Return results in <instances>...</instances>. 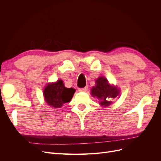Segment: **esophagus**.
<instances>
[{"label": "esophagus", "mask_w": 161, "mask_h": 161, "mask_svg": "<svg viewBox=\"0 0 161 161\" xmlns=\"http://www.w3.org/2000/svg\"><path fill=\"white\" fill-rule=\"evenodd\" d=\"M87 90H88V86H86L85 87H84V88H81L79 89V91H82V92H86Z\"/></svg>", "instance_id": "esophagus-1"}]
</instances>
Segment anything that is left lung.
<instances>
[{"mask_svg": "<svg viewBox=\"0 0 161 161\" xmlns=\"http://www.w3.org/2000/svg\"><path fill=\"white\" fill-rule=\"evenodd\" d=\"M96 85L91 89V95L100 101V105L103 107L110 105L112 102L109 99H115L119 93V89L117 86L109 83L108 79L100 76L95 80Z\"/></svg>", "mask_w": 161, "mask_h": 161, "instance_id": "1", "label": "left lung"}]
</instances>
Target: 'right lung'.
Instances as JSON below:
<instances>
[{"label":"right lung","mask_w":161,"mask_h":161,"mask_svg":"<svg viewBox=\"0 0 161 161\" xmlns=\"http://www.w3.org/2000/svg\"><path fill=\"white\" fill-rule=\"evenodd\" d=\"M75 92L73 88H66L62 80L48 83L43 90V97L47 105L54 108H60L69 103Z\"/></svg>","instance_id":"add662e5"}]
</instances>
